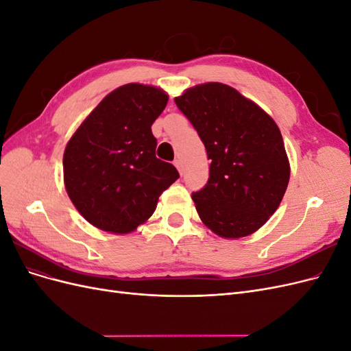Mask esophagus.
<instances>
[{"instance_id":"34e87169","label":"esophagus","mask_w":351,"mask_h":351,"mask_svg":"<svg viewBox=\"0 0 351 351\" xmlns=\"http://www.w3.org/2000/svg\"><path fill=\"white\" fill-rule=\"evenodd\" d=\"M174 165L177 167V169H178V173L180 174H183V162H182V159H176V161H174Z\"/></svg>"}]
</instances>
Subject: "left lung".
Masks as SVG:
<instances>
[{
	"label": "left lung",
	"mask_w": 351,
	"mask_h": 351,
	"mask_svg": "<svg viewBox=\"0 0 351 351\" xmlns=\"http://www.w3.org/2000/svg\"><path fill=\"white\" fill-rule=\"evenodd\" d=\"M174 101L210 159L206 186L192 195L202 222L222 239L253 234L278 209L290 180L277 123L218 82L196 84Z\"/></svg>",
	"instance_id": "1"
}]
</instances>
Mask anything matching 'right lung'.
<instances>
[{"label": "right lung", "instance_id": "add662e5", "mask_svg": "<svg viewBox=\"0 0 351 351\" xmlns=\"http://www.w3.org/2000/svg\"><path fill=\"white\" fill-rule=\"evenodd\" d=\"M168 95L129 83L108 93L67 142L62 169L73 205L93 227L127 234L151 218L158 199L178 178L155 156L151 125Z\"/></svg>", "mask_w": 351, "mask_h": 351}]
</instances>
